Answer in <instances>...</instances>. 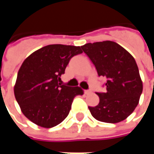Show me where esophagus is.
I'll use <instances>...</instances> for the list:
<instances>
[{
    "mask_svg": "<svg viewBox=\"0 0 154 154\" xmlns=\"http://www.w3.org/2000/svg\"><path fill=\"white\" fill-rule=\"evenodd\" d=\"M84 93L86 94V95H88V94L91 93V90H86V91H84Z\"/></svg>",
    "mask_w": 154,
    "mask_h": 154,
    "instance_id": "esophagus-1",
    "label": "esophagus"
}]
</instances>
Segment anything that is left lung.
<instances>
[{"label":"left lung","instance_id":"left-lung-1","mask_svg":"<svg viewBox=\"0 0 154 154\" xmlns=\"http://www.w3.org/2000/svg\"><path fill=\"white\" fill-rule=\"evenodd\" d=\"M97 68L106 78L105 93H97L100 102L88 107L99 121L119 123L130 116L138 106L143 82L134 58L116 42L106 40L81 46Z\"/></svg>","mask_w":154,"mask_h":154}]
</instances>
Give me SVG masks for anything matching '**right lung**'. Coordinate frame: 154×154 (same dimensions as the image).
Listing matches in <instances>:
<instances>
[{
    "mask_svg": "<svg viewBox=\"0 0 154 154\" xmlns=\"http://www.w3.org/2000/svg\"><path fill=\"white\" fill-rule=\"evenodd\" d=\"M80 46L50 44L35 51L23 62L14 87L22 113L37 125L48 129L68 116L79 87L61 85V75L72 57L82 54Z\"/></svg>",
    "mask_w": 154,
    "mask_h": 154,
    "instance_id": "right-lung-1",
    "label": "right lung"
}]
</instances>
